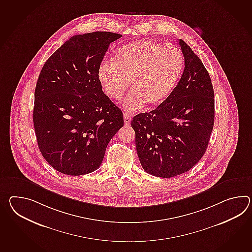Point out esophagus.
I'll list each match as a JSON object with an SVG mask.
<instances>
[{
	"instance_id": "1",
	"label": "esophagus",
	"mask_w": 252,
	"mask_h": 252,
	"mask_svg": "<svg viewBox=\"0 0 252 252\" xmlns=\"http://www.w3.org/2000/svg\"><path fill=\"white\" fill-rule=\"evenodd\" d=\"M124 121H125L126 126H129L130 122H131V117L127 114H124Z\"/></svg>"
}]
</instances>
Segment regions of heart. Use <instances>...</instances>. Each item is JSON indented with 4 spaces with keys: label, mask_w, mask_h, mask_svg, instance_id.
Instances as JSON below:
<instances>
[{
    "label": "heart",
    "mask_w": 252,
    "mask_h": 252,
    "mask_svg": "<svg viewBox=\"0 0 252 252\" xmlns=\"http://www.w3.org/2000/svg\"><path fill=\"white\" fill-rule=\"evenodd\" d=\"M184 68V56L178 47L142 39L119 47L114 62H103L97 78L106 95L116 100L123 97L126 111L136 112L144 106L156 107L172 94Z\"/></svg>",
    "instance_id": "b5f03b06"
}]
</instances>
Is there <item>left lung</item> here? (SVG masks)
I'll return each mask as SVG.
<instances>
[{"mask_svg": "<svg viewBox=\"0 0 252 252\" xmlns=\"http://www.w3.org/2000/svg\"><path fill=\"white\" fill-rule=\"evenodd\" d=\"M185 69L172 94L131 121L147 174L171 178L193 167L207 149L214 124V91L207 69L183 39Z\"/></svg>", "mask_w": 252, "mask_h": 252, "instance_id": "left-lung-1", "label": "left lung"}]
</instances>
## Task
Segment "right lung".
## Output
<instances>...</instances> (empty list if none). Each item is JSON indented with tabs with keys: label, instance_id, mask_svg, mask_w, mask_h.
Masks as SVG:
<instances>
[{
	"label": "right lung",
	"instance_id": "1",
	"mask_svg": "<svg viewBox=\"0 0 252 252\" xmlns=\"http://www.w3.org/2000/svg\"><path fill=\"white\" fill-rule=\"evenodd\" d=\"M122 35H75L39 73L33 125L39 151L58 172L90 174L99 167L106 146L124 126L123 113L102 90L97 69L108 46Z\"/></svg>",
	"mask_w": 252,
	"mask_h": 252
}]
</instances>
